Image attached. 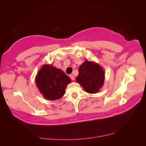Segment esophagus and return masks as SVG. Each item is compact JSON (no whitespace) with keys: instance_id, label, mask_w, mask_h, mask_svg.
Masks as SVG:
<instances>
[{"instance_id":"1","label":"esophagus","mask_w":146,"mask_h":146,"mask_svg":"<svg viewBox=\"0 0 146 146\" xmlns=\"http://www.w3.org/2000/svg\"><path fill=\"white\" fill-rule=\"evenodd\" d=\"M69 77H70V78H71V80H74V79H75V78H74V76H73L72 74H70V76H69Z\"/></svg>"}]
</instances>
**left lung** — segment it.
<instances>
[{"mask_svg":"<svg viewBox=\"0 0 146 146\" xmlns=\"http://www.w3.org/2000/svg\"><path fill=\"white\" fill-rule=\"evenodd\" d=\"M104 80V70L94 61L86 60L79 67L76 82L88 93L95 94L99 92Z\"/></svg>","mask_w":146,"mask_h":146,"instance_id":"obj_1","label":"left lung"}]
</instances>
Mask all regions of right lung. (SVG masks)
Segmentation results:
<instances>
[{
    "label": "right lung",
    "instance_id": "right-lung-1",
    "mask_svg": "<svg viewBox=\"0 0 146 146\" xmlns=\"http://www.w3.org/2000/svg\"><path fill=\"white\" fill-rule=\"evenodd\" d=\"M35 82L44 98L55 100L64 95L66 88L71 80L62 70L45 64L39 70Z\"/></svg>",
    "mask_w": 146,
    "mask_h": 146
}]
</instances>
